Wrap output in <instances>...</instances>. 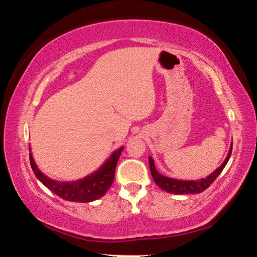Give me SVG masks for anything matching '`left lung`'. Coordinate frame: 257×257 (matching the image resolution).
Segmentation results:
<instances>
[{
	"mask_svg": "<svg viewBox=\"0 0 257 257\" xmlns=\"http://www.w3.org/2000/svg\"><path fill=\"white\" fill-rule=\"evenodd\" d=\"M231 152H232V145H231V147H230L228 156H227V159L224 160V162L221 164L214 172L211 173L210 176L204 178V179H201V180H188V181L171 179V178H168V177L160 175V173L156 171L153 159L150 156L149 161H150V169H151L152 177H153L155 184L158 185L161 189L168 191V193L177 194V195L202 193V191L208 188V187L213 184V181L216 179L217 176L222 172V170L225 167V164L228 163L230 156H231Z\"/></svg>",
	"mask_w": 257,
	"mask_h": 257,
	"instance_id": "left-lung-1",
	"label": "left lung"
}]
</instances>
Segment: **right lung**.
<instances>
[{
	"label": "right lung",
	"mask_w": 257,
	"mask_h": 257,
	"mask_svg": "<svg viewBox=\"0 0 257 257\" xmlns=\"http://www.w3.org/2000/svg\"><path fill=\"white\" fill-rule=\"evenodd\" d=\"M122 150L123 146L120 147L118 151H115L111 155V158L102 165V168L98 169L93 175L72 182H60L50 179L49 177L43 175L40 169L37 168L32 153H29V160L37 179L51 191H53L55 195H58L62 199H66V201L87 203L104 196L108 188H110L113 180H114L115 168L120 155L122 153Z\"/></svg>",
	"instance_id": "add662e5"
}]
</instances>
